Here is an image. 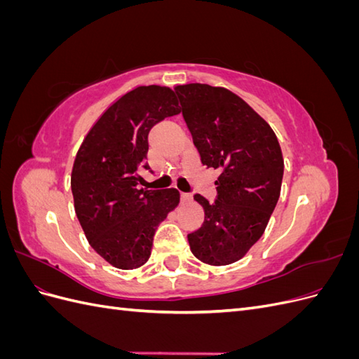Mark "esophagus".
<instances>
[{
    "mask_svg": "<svg viewBox=\"0 0 359 359\" xmlns=\"http://www.w3.org/2000/svg\"><path fill=\"white\" fill-rule=\"evenodd\" d=\"M180 198H181V202H182V203H186V202H189V201L191 199V196H190L189 193H181Z\"/></svg>",
    "mask_w": 359,
    "mask_h": 359,
    "instance_id": "esophagus-1",
    "label": "esophagus"
}]
</instances>
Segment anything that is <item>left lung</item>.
I'll return each instance as SVG.
<instances>
[{
  "mask_svg": "<svg viewBox=\"0 0 359 359\" xmlns=\"http://www.w3.org/2000/svg\"><path fill=\"white\" fill-rule=\"evenodd\" d=\"M175 93L202 165L220 172L214 202L194 194L205 222L187 235L190 250L208 265H229L264 235L280 198L283 156L273 128L229 90L187 83Z\"/></svg>",
  "mask_w": 359,
  "mask_h": 359,
  "instance_id": "obj_1",
  "label": "left lung"
}]
</instances>
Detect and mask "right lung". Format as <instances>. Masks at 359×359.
<instances>
[{
	"label": "right lung",
	"instance_id": "right-lung-1",
	"mask_svg": "<svg viewBox=\"0 0 359 359\" xmlns=\"http://www.w3.org/2000/svg\"><path fill=\"white\" fill-rule=\"evenodd\" d=\"M180 114L168 86H137L97 121L76 154L72 170L74 211L90 245L119 269L144 265L157 226L175 210V189H140L149 130Z\"/></svg>",
	"mask_w": 359,
	"mask_h": 359
}]
</instances>
